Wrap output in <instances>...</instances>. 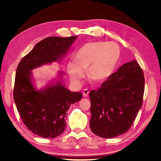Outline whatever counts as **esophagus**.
Listing matches in <instances>:
<instances>
[{"label": "esophagus", "mask_w": 161, "mask_h": 161, "mask_svg": "<svg viewBox=\"0 0 161 161\" xmlns=\"http://www.w3.org/2000/svg\"><path fill=\"white\" fill-rule=\"evenodd\" d=\"M89 91H88V89H84L83 90V91H82V95H83V96L84 97H87L88 96V95H89Z\"/></svg>", "instance_id": "34e87169"}]
</instances>
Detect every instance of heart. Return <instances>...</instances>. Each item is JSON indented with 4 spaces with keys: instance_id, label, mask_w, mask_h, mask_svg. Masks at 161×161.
<instances>
[{
    "instance_id": "obj_1",
    "label": "heart",
    "mask_w": 161,
    "mask_h": 161,
    "mask_svg": "<svg viewBox=\"0 0 161 161\" xmlns=\"http://www.w3.org/2000/svg\"><path fill=\"white\" fill-rule=\"evenodd\" d=\"M121 56V49L118 43L94 41L82 45L75 54V59L67 63V71L71 80L80 84L88 69L91 79L102 82L107 80L114 72Z\"/></svg>"
}]
</instances>
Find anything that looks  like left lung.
Wrapping results in <instances>:
<instances>
[{"instance_id": "obj_1", "label": "left lung", "mask_w": 161, "mask_h": 161, "mask_svg": "<svg viewBox=\"0 0 161 161\" xmlns=\"http://www.w3.org/2000/svg\"><path fill=\"white\" fill-rule=\"evenodd\" d=\"M144 76L137 60L125 63L97 90L90 92V128L101 138L125 133L142 105Z\"/></svg>"}]
</instances>
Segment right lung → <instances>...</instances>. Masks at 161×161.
Returning <instances> with one entry per match:
<instances>
[{
	"mask_svg": "<svg viewBox=\"0 0 161 161\" xmlns=\"http://www.w3.org/2000/svg\"><path fill=\"white\" fill-rule=\"evenodd\" d=\"M76 37L43 39L17 66L14 101L23 124L40 137L53 138L63 133L66 127V112L72 104L81 99L82 94L70 92L60 81L37 91L31 83V70L61 59Z\"/></svg>",
	"mask_w": 161,
	"mask_h": 161,
	"instance_id": "add662e5",
	"label": "right lung"
}]
</instances>
